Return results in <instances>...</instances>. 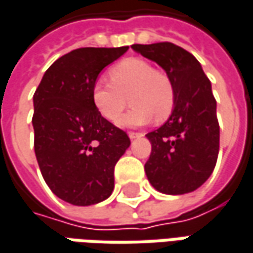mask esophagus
<instances>
[{"mask_svg":"<svg viewBox=\"0 0 253 253\" xmlns=\"http://www.w3.org/2000/svg\"><path fill=\"white\" fill-rule=\"evenodd\" d=\"M143 133H135V131H128V137L133 140V138H137V137H141Z\"/></svg>","mask_w":253,"mask_h":253,"instance_id":"34e87169","label":"esophagus"}]
</instances>
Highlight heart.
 <instances>
[{
    "label": "heart",
    "mask_w": 253,
    "mask_h": 253,
    "mask_svg": "<svg viewBox=\"0 0 253 253\" xmlns=\"http://www.w3.org/2000/svg\"><path fill=\"white\" fill-rule=\"evenodd\" d=\"M109 80H99L92 86V102L109 122H118L128 106V98L133 108L119 122L126 127L143 126L153 118L164 122L175 108V86L169 75L145 60L131 57L119 61L109 70Z\"/></svg>",
    "instance_id": "heart-1"
}]
</instances>
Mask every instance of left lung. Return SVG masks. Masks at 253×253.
<instances>
[{
  "instance_id": "1",
  "label": "left lung",
  "mask_w": 253,
  "mask_h": 253,
  "mask_svg": "<svg viewBox=\"0 0 253 253\" xmlns=\"http://www.w3.org/2000/svg\"><path fill=\"white\" fill-rule=\"evenodd\" d=\"M131 48L160 64L175 86L172 115L147 134L153 147L144 167L147 178L165 195L193 192L213 173L218 157L220 126L211 84L196 57L173 43Z\"/></svg>"
}]
</instances>
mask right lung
Returning <instances> with one entry per match:
<instances>
[{"label":"right lung","mask_w":253,"mask_h":253,"mask_svg":"<svg viewBox=\"0 0 253 253\" xmlns=\"http://www.w3.org/2000/svg\"><path fill=\"white\" fill-rule=\"evenodd\" d=\"M127 50H73L48 67L33 95L36 160L47 186L67 203L96 205L115 187V165L130 138L96 110L92 86Z\"/></svg>","instance_id":"1"}]
</instances>
